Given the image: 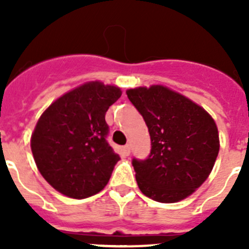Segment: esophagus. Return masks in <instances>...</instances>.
<instances>
[{
    "instance_id": "obj_1",
    "label": "esophagus",
    "mask_w": 249,
    "mask_h": 249,
    "mask_svg": "<svg viewBox=\"0 0 249 249\" xmlns=\"http://www.w3.org/2000/svg\"><path fill=\"white\" fill-rule=\"evenodd\" d=\"M122 152H123V155H124V156H129V153H131V146H129V144L123 146Z\"/></svg>"
}]
</instances>
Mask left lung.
I'll use <instances>...</instances> for the list:
<instances>
[{
  "mask_svg": "<svg viewBox=\"0 0 249 249\" xmlns=\"http://www.w3.org/2000/svg\"><path fill=\"white\" fill-rule=\"evenodd\" d=\"M142 114L151 153L132 160L141 192L162 203L192 195L206 181L219 151L218 129L210 113L182 94L155 85L127 89Z\"/></svg>",
  "mask_w": 249,
  "mask_h": 249,
  "instance_id": "left-lung-1",
  "label": "left lung"
}]
</instances>
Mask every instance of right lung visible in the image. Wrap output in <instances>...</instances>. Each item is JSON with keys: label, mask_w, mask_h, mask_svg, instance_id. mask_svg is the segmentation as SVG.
<instances>
[{"label": "right lung", "mask_w": 249, "mask_h": 249, "mask_svg": "<svg viewBox=\"0 0 249 249\" xmlns=\"http://www.w3.org/2000/svg\"><path fill=\"white\" fill-rule=\"evenodd\" d=\"M121 94L116 86L92 81L57 98L39 117L31 149L39 173L59 193L82 199L108 183L120 156L106 140L105 116Z\"/></svg>", "instance_id": "add662e5"}]
</instances>
